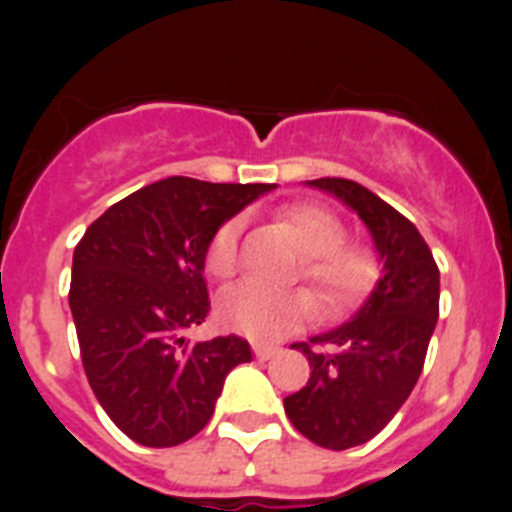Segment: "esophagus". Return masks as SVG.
I'll use <instances>...</instances> for the list:
<instances>
[{"label": "esophagus", "mask_w": 512, "mask_h": 512, "mask_svg": "<svg viewBox=\"0 0 512 512\" xmlns=\"http://www.w3.org/2000/svg\"><path fill=\"white\" fill-rule=\"evenodd\" d=\"M253 354H256V359L269 361V359H274V356L279 354V346H266V343H253Z\"/></svg>", "instance_id": "obj_1"}]
</instances>
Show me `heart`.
Listing matches in <instances>:
<instances>
[{"label":"heart","instance_id":"1","mask_svg":"<svg viewBox=\"0 0 512 512\" xmlns=\"http://www.w3.org/2000/svg\"><path fill=\"white\" fill-rule=\"evenodd\" d=\"M279 217L305 251L302 277L312 284L325 312L346 310L372 287L377 277L372 253L354 243H343L346 228L333 212L310 202H297L284 207ZM241 235L243 217H230L215 230L205 253V269L210 277H233L241 259ZM215 312L223 328L256 341H269L310 318L312 297L305 289L274 292L261 284L243 282L217 297Z\"/></svg>","mask_w":512,"mask_h":512}]
</instances>
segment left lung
Segmentation results:
<instances>
[{
  "instance_id": "1",
  "label": "left lung",
  "mask_w": 512,
  "mask_h": 512,
  "mask_svg": "<svg viewBox=\"0 0 512 512\" xmlns=\"http://www.w3.org/2000/svg\"><path fill=\"white\" fill-rule=\"evenodd\" d=\"M307 187L361 217L382 264L364 305L346 323L310 338L328 352L292 346L312 372L300 392L284 397V413L312 443L343 451L377 436L413 392L436 330L441 274L418 228L374 192L336 176Z\"/></svg>"
}]
</instances>
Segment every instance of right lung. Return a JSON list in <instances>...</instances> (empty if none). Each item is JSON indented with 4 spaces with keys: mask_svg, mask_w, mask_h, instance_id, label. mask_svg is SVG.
<instances>
[{
    "mask_svg": "<svg viewBox=\"0 0 512 512\" xmlns=\"http://www.w3.org/2000/svg\"><path fill=\"white\" fill-rule=\"evenodd\" d=\"M277 184L169 176L112 205L74 251L69 305L89 387L140 446L189 441L215 413L225 377L251 361L238 336L189 343L210 312L212 235Z\"/></svg>",
    "mask_w": 512,
    "mask_h": 512,
    "instance_id": "1",
    "label": "right lung"
}]
</instances>
